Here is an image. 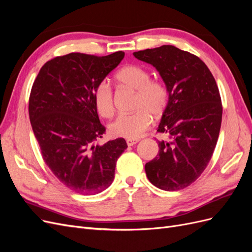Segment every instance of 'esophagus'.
I'll list each match as a JSON object with an SVG mask.
<instances>
[{
	"instance_id": "obj_1",
	"label": "esophagus",
	"mask_w": 252,
	"mask_h": 252,
	"mask_svg": "<svg viewBox=\"0 0 252 252\" xmlns=\"http://www.w3.org/2000/svg\"><path fill=\"white\" fill-rule=\"evenodd\" d=\"M139 141H140L139 139H127V140H126V143H127L128 146H132V145L136 144Z\"/></svg>"
}]
</instances>
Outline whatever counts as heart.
<instances>
[{
  "instance_id": "obj_1",
  "label": "heart",
  "mask_w": 252,
  "mask_h": 252,
  "mask_svg": "<svg viewBox=\"0 0 252 252\" xmlns=\"http://www.w3.org/2000/svg\"><path fill=\"white\" fill-rule=\"evenodd\" d=\"M117 80L128 88L136 90L131 113H121L109 125L114 136L138 139L151 124V116L161 117L169 103V91L166 84L150 79L147 70L139 66H126L117 73ZM94 102L97 112L109 118L114 111L113 93L108 82L101 81L94 91Z\"/></svg>"
}]
</instances>
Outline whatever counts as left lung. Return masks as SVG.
I'll list each match as a JSON object with an SVG mask.
<instances>
[{"label": "left lung", "instance_id": "left-lung-1", "mask_svg": "<svg viewBox=\"0 0 252 252\" xmlns=\"http://www.w3.org/2000/svg\"><path fill=\"white\" fill-rule=\"evenodd\" d=\"M133 56L155 66L169 91L157 131L168 135V141L158 142V154L145 171L159 189H184L206 169L218 142L223 106L217 82L199 57L172 45Z\"/></svg>", "mask_w": 252, "mask_h": 252}]
</instances>
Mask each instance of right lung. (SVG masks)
<instances>
[{"mask_svg": "<svg viewBox=\"0 0 252 252\" xmlns=\"http://www.w3.org/2000/svg\"><path fill=\"white\" fill-rule=\"evenodd\" d=\"M117 51L96 57L72 52L45 63L29 96V119L44 162L61 183L80 194H96L114 179L127 148L119 138L97 145L106 128L94 102L95 86L123 60Z\"/></svg>", "mask_w": 252, "mask_h": 252, "instance_id": "obj_1", "label": "right lung"}]
</instances>
